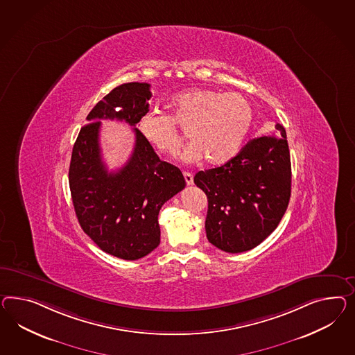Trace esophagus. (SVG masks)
I'll list each match as a JSON object with an SVG mask.
<instances>
[{
    "mask_svg": "<svg viewBox=\"0 0 355 355\" xmlns=\"http://www.w3.org/2000/svg\"><path fill=\"white\" fill-rule=\"evenodd\" d=\"M183 177H184V181L186 183L190 186L193 183V175H192V173L184 172L183 173Z\"/></svg>",
    "mask_w": 355,
    "mask_h": 355,
    "instance_id": "obj_1",
    "label": "esophagus"
}]
</instances>
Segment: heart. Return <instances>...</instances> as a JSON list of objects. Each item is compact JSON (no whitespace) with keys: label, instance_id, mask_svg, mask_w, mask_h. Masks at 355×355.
Here are the masks:
<instances>
[{"label":"heart","instance_id":"1","mask_svg":"<svg viewBox=\"0 0 355 355\" xmlns=\"http://www.w3.org/2000/svg\"><path fill=\"white\" fill-rule=\"evenodd\" d=\"M171 116L147 111L138 129L147 144L166 156H175L182 144L178 125L191 139L182 153L187 163L202 159L211 165L227 163L239 153L253 124V108L245 96L211 89H186L169 101Z\"/></svg>","mask_w":355,"mask_h":355}]
</instances>
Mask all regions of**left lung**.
Segmentation results:
<instances>
[{"instance_id": "obj_1", "label": "left lung", "mask_w": 355, "mask_h": 355, "mask_svg": "<svg viewBox=\"0 0 355 355\" xmlns=\"http://www.w3.org/2000/svg\"><path fill=\"white\" fill-rule=\"evenodd\" d=\"M277 129V135L250 141L227 163L193 177L208 198L207 238L218 250L240 253L257 247L287 211L291 156L286 129Z\"/></svg>"}]
</instances>
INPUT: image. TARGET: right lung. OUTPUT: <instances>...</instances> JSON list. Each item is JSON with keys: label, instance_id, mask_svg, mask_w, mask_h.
Masks as SVG:
<instances>
[{"label": "right lung", "instance_id": "1", "mask_svg": "<svg viewBox=\"0 0 355 355\" xmlns=\"http://www.w3.org/2000/svg\"><path fill=\"white\" fill-rule=\"evenodd\" d=\"M150 84L128 83L111 90L89 112L69 164V190L81 229L117 259H142L160 244L157 216L164 202L186 186L177 166L159 159L135 125L148 111ZM134 126L135 150L123 168L108 173L98 146L100 120Z\"/></svg>", "mask_w": 355, "mask_h": 355}]
</instances>
